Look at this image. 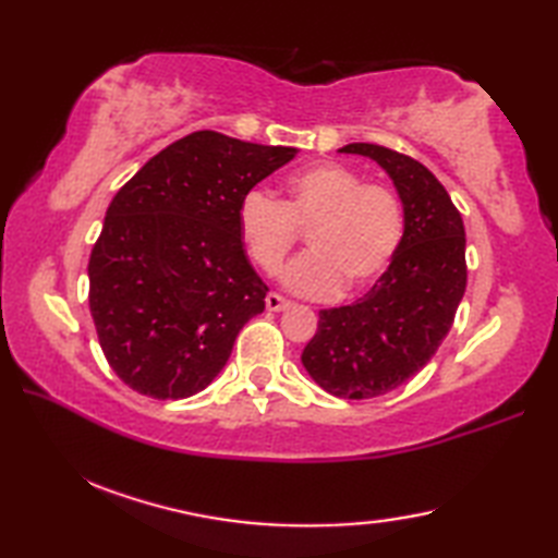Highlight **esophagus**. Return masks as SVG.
Segmentation results:
<instances>
[{
  "instance_id": "1",
  "label": "esophagus",
  "mask_w": 558,
  "mask_h": 558,
  "mask_svg": "<svg viewBox=\"0 0 558 558\" xmlns=\"http://www.w3.org/2000/svg\"><path fill=\"white\" fill-rule=\"evenodd\" d=\"M266 306H268V312H286L290 306V300L280 298V294H276V292H268L266 294Z\"/></svg>"
}]
</instances>
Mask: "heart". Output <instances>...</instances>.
Listing matches in <instances>:
<instances>
[{
    "label": "heart",
    "instance_id": "1",
    "mask_svg": "<svg viewBox=\"0 0 558 558\" xmlns=\"http://www.w3.org/2000/svg\"><path fill=\"white\" fill-rule=\"evenodd\" d=\"M310 230L312 252L282 270V286L304 298L362 290L381 276L402 240V208L388 186L364 182L342 162H316L286 182V198L248 192L236 232L248 258L272 276Z\"/></svg>",
    "mask_w": 558,
    "mask_h": 558
}]
</instances>
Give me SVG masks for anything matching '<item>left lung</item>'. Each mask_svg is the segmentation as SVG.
<instances>
[{
    "label": "left lung",
    "instance_id": "obj_1",
    "mask_svg": "<svg viewBox=\"0 0 558 558\" xmlns=\"http://www.w3.org/2000/svg\"><path fill=\"white\" fill-rule=\"evenodd\" d=\"M340 153L376 160L402 204V240L376 286L354 304L318 312L302 364L336 398L364 400L402 386L448 336L465 294V228L444 184L410 156L376 144Z\"/></svg>",
    "mask_w": 558,
    "mask_h": 558
}]
</instances>
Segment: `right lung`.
I'll return each instance as SVG.
<instances>
[{"label":"right lung","mask_w":558,"mask_h":558,"mask_svg":"<svg viewBox=\"0 0 558 558\" xmlns=\"http://www.w3.org/2000/svg\"><path fill=\"white\" fill-rule=\"evenodd\" d=\"M298 156L290 146L194 132L153 156L105 213L88 304L112 372L141 396L204 390L266 310L236 232L244 194Z\"/></svg>","instance_id":"add662e5"}]
</instances>
